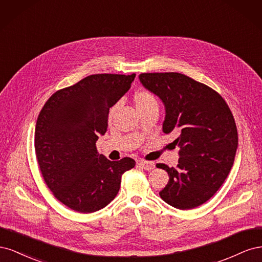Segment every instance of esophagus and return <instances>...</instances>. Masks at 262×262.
<instances>
[{"label": "esophagus", "instance_id": "obj_1", "mask_svg": "<svg viewBox=\"0 0 262 262\" xmlns=\"http://www.w3.org/2000/svg\"><path fill=\"white\" fill-rule=\"evenodd\" d=\"M139 166L140 167H142L145 170H152L155 168V164L154 162H148V161H140L139 163Z\"/></svg>", "mask_w": 262, "mask_h": 262}]
</instances>
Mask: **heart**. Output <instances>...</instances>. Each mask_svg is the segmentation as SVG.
<instances>
[{"mask_svg":"<svg viewBox=\"0 0 262 262\" xmlns=\"http://www.w3.org/2000/svg\"><path fill=\"white\" fill-rule=\"evenodd\" d=\"M133 100H134V104H136V107H137L138 110L144 109V108H147V107H152V106H157V100H156L155 96L148 91H139V92H137L136 94H134ZM116 110H117V105L113 106L112 108L109 109V113H108L109 121L114 118V116L116 114Z\"/></svg>","mask_w":262,"mask_h":262,"instance_id":"obj_1","label":"heart"}]
</instances>
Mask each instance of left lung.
<instances>
[{"mask_svg":"<svg viewBox=\"0 0 262 262\" xmlns=\"http://www.w3.org/2000/svg\"><path fill=\"white\" fill-rule=\"evenodd\" d=\"M139 78L165 105L163 132L178 134L177 167L156 165L169 176L160 195L176 209L199 207L223 185L234 164L238 134L231 109L217 92L185 74L142 73Z\"/></svg>","mask_w":262,"mask_h":262,"instance_id":"left-lung-1","label":"left lung"}]
</instances>
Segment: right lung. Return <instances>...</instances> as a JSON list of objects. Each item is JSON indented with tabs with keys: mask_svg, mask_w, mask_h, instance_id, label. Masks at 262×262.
<instances>
[{
	"mask_svg": "<svg viewBox=\"0 0 262 262\" xmlns=\"http://www.w3.org/2000/svg\"><path fill=\"white\" fill-rule=\"evenodd\" d=\"M136 74H94L55 92L38 116L35 150L45 182L68 208L92 213L117 195L121 176L136 162L109 161L96 141L108 126L109 108L129 91Z\"/></svg>",
	"mask_w": 262,
	"mask_h": 262,
	"instance_id": "right-lung-1",
	"label": "right lung"
}]
</instances>
